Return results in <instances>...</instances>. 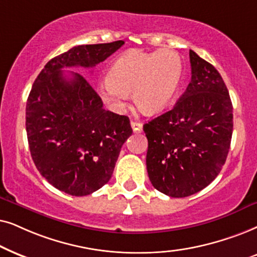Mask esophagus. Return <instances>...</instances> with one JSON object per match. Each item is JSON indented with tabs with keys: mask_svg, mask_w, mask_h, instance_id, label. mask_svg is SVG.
Segmentation results:
<instances>
[{
	"mask_svg": "<svg viewBox=\"0 0 257 257\" xmlns=\"http://www.w3.org/2000/svg\"><path fill=\"white\" fill-rule=\"evenodd\" d=\"M132 128L133 131L135 133H141L142 132V128H143V124L141 122H138V121H132Z\"/></svg>",
	"mask_w": 257,
	"mask_h": 257,
	"instance_id": "34e87169",
	"label": "esophagus"
}]
</instances>
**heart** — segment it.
<instances>
[{
  "label": "heart",
  "mask_w": 257,
  "mask_h": 257,
  "mask_svg": "<svg viewBox=\"0 0 257 257\" xmlns=\"http://www.w3.org/2000/svg\"><path fill=\"white\" fill-rule=\"evenodd\" d=\"M182 75V59L176 51L132 50L112 63L107 81L98 85V93L112 110L122 109L128 94L132 93L140 110L155 115L173 101Z\"/></svg>",
  "instance_id": "1"
}]
</instances>
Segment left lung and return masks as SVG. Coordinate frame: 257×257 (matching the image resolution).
Wrapping results in <instances>:
<instances>
[{"label": "left lung", "instance_id": "8db88e82", "mask_svg": "<svg viewBox=\"0 0 257 257\" xmlns=\"http://www.w3.org/2000/svg\"><path fill=\"white\" fill-rule=\"evenodd\" d=\"M191 81L176 104L143 125L147 170L155 189L187 197L213 182L225 163L232 104L213 64L189 51Z\"/></svg>", "mask_w": 257, "mask_h": 257}]
</instances>
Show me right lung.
<instances>
[{"mask_svg": "<svg viewBox=\"0 0 257 257\" xmlns=\"http://www.w3.org/2000/svg\"><path fill=\"white\" fill-rule=\"evenodd\" d=\"M124 42L85 44L51 59L34 82L27 101L26 128L36 168L51 186L85 196L110 180L125 140L132 135L124 115L103 109L89 82L63 68H94Z\"/></svg>", "mask_w": 257, "mask_h": 257, "instance_id": "add662e5", "label": "right lung"}]
</instances>
